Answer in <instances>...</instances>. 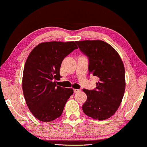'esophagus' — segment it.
Returning a JSON list of instances; mask_svg holds the SVG:
<instances>
[{
    "mask_svg": "<svg viewBox=\"0 0 147 147\" xmlns=\"http://www.w3.org/2000/svg\"><path fill=\"white\" fill-rule=\"evenodd\" d=\"M74 93H78V92H80V90H79V89H74Z\"/></svg>",
    "mask_w": 147,
    "mask_h": 147,
    "instance_id": "34e87169",
    "label": "esophagus"
}]
</instances>
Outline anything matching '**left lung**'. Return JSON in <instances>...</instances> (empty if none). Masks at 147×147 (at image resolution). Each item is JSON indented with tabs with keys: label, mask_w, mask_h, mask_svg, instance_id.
Returning <instances> with one entry per match:
<instances>
[{
	"label": "left lung",
	"mask_w": 147,
	"mask_h": 147,
	"mask_svg": "<svg viewBox=\"0 0 147 147\" xmlns=\"http://www.w3.org/2000/svg\"><path fill=\"white\" fill-rule=\"evenodd\" d=\"M76 43L89 58L90 74L99 79L95 90H83L87 100L82 110L95 120L108 119L117 111L125 91L123 62L118 52L106 42L85 40Z\"/></svg>",
	"instance_id": "left-lung-1"
}]
</instances>
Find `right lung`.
<instances>
[{
    "mask_svg": "<svg viewBox=\"0 0 147 147\" xmlns=\"http://www.w3.org/2000/svg\"><path fill=\"white\" fill-rule=\"evenodd\" d=\"M78 49L76 42L50 41L37 45L26 60L23 70V95L29 109L36 118L50 122L59 118L72 88L56 85L61 77L59 69L66 56Z\"/></svg>",
    "mask_w": 147,
    "mask_h": 147,
    "instance_id": "add662e5",
    "label": "right lung"
}]
</instances>
